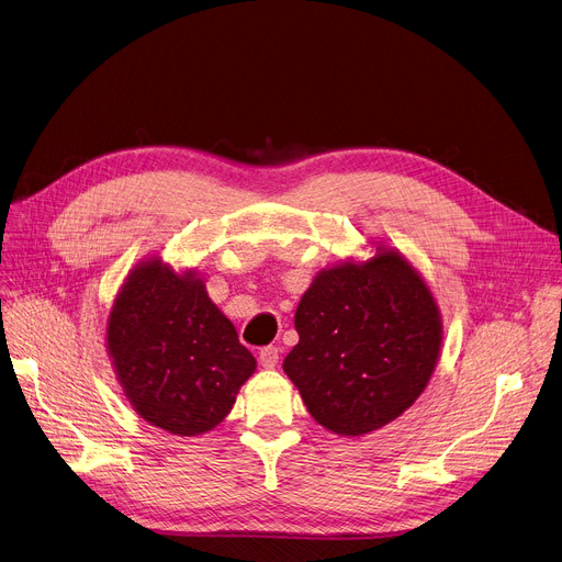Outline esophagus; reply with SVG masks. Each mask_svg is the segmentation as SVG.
<instances>
[{
    "label": "esophagus",
    "instance_id": "esophagus-1",
    "mask_svg": "<svg viewBox=\"0 0 562 562\" xmlns=\"http://www.w3.org/2000/svg\"><path fill=\"white\" fill-rule=\"evenodd\" d=\"M278 359H280V350L276 346H267L259 350V363L265 368H273L278 363Z\"/></svg>",
    "mask_w": 562,
    "mask_h": 562
}]
</instances>
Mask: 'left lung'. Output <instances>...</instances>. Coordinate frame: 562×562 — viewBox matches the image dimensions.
Listing matches in <instances>:
<instances>
[{"mask_svg": "<svg viewBox=\"0 0 562 562\" xmlns=\"http://www.w3.org/2000/svg\"><path fill=\"white\" fill-rule=\"evenodd\" d=\"M295 329L284 372L314 420L341 436L380 429L418 400L442 331L427 284L395 250L323 271L295 310Z\"/></svg>", "mask_w": 562, "mask_h": 562, "instance_id": "8db88e82", "label": "left lung"}]
</instances>
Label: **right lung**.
<instances>
[{"label": "right lung", "instance_id": "right-lung-1", "mask_svg": "<svg viewBox=\"0 0 562 562\" xmlns=\"http://www.w3.org/2000/svg\"><path fill=\"white\" fill-rule=\"evenodd\" d=\"M108 348L137 414L176 436H196L231 414L255 357L192 273L144 261L108 318Z\"/></svg>", "mask_w": 562, "mask_h": 562}]
</instances>
